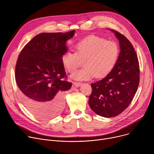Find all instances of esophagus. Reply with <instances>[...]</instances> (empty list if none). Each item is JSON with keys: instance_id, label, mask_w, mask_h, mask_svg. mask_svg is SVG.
Masks as SVG:
<instances>
[{"instance_id": "obj_1", "label": "esophagus", "mask_w": 154, "mask_h": 154, "mask_svg": "<svg viewBox=\"0 0 154 154\" xmlns=\"http://www.w3.org/2000/svg\"><path fill=\"white\" fill-rule=\"evenodd\" d=\"M82 85V83H79V82H74V85L75 86V87H80L81 85Z\"/></svg>"}]
</instances>
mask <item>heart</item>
Returning <instances> with one entry per match:
<instances>
[{
  "instance_id": "heart-1",
  "label": "heart",
  "mask_w": 154,
  "mask_h": 154,
  "mask_svg": "<svg viewBox=\"0 0 154 154\" xmlns=\"http://www.w3.org/2000/svg\"><path fill=\"white\" fill-rule=\"evenodd\" d=\"M75 52L67 51L61 58L64 68L74 73L83 64L85 67L72 77L78 80H88L95 76L97 79L105 77L115 66L119 49L113 41L96 36H91L78 42L74 46Z\"/></svg>"
}]
</instances>
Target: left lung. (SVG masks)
<instances>
[{"instance_id":"obj_1","label":"left lung","mask_w":154,"mask_h":154,"mask_svg":"<svg viewBox=\"0 0 154 154\" xmlns=\"http://www.w3.org/2000/svg\"><path fill=\"white\" fill-rule=\"evenodd\" d=\"M118 39L120 53L112 71L105 78L91 84L88 103L97 115L112 118L121 114L133 100L140 82V66L136 52L131 42L112 30Z\"/></svg>"}]
</instances>
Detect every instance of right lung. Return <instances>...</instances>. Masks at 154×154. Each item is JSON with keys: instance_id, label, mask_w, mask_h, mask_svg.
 <instances>
[{"instance_id": "1", "label": "right lung", "mask_w": 154, "mask_h": 154, "mask_svg": "<svg viewBox=\"0 0 154 154\" xmlns=\"http://www.w3.org/2000/svg\"><path fill=\"white\" fill-rule=\"evenodd\" d=\"M75 30L67 33H41L21 51L16 65L15 78L24 105L36 117L56 116L64 106L66 92L72 83L63 80L66 72L61 62L67 52L66 41Z\"/></svg>"}]
</instances>
